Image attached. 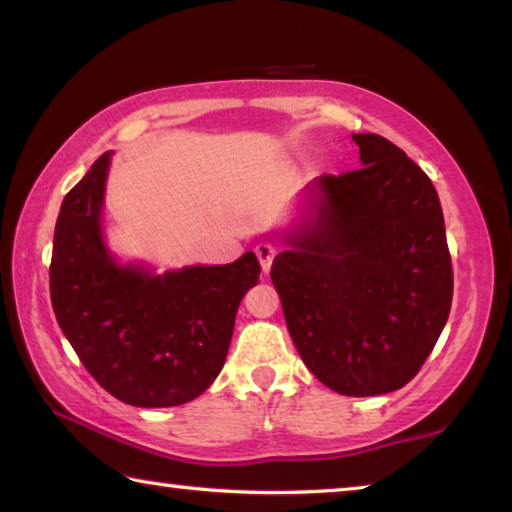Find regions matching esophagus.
Wrapping results in <instances>:
<instances>
[{
    "instance_id": "obj_1",
    "label": "esophagus",
    "mask_w": 512,
    "mask_h": 512,
    "mask_svg": "<svg viewBox=\"0 0 512 512\" xmlns=\"http://www.w3.org/2000/svg\"><path fill=\"white\" fill-rule=\"evenodd\" d=\"M255 255L259 259V264H262V271L264 273L271 271V264H273V259H275V246L262 241V244L255 246Z\"/></svg>"
}]
</instances>
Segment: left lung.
I'll list each match as a JSON object with an SVG mask.
<instances>
[{
    "label": "left lung",
    "mask_w": 512,
    "mask_h": 512,
    "mask_svg": "<svg viewBox=\"0 0 512 512\" xmlns=\"http://www.w3.org/2000/svg\"><path fill=\"white\" fill-rule=\"evenodd\" d=\"M361 169L320 176L273 237L271 280L305 366L327 388L384 395L418 375L452 307L436 187L402 149L352 135Z\"/></svg>",
    "instance_id": "8db88e82"
}]
</instances>
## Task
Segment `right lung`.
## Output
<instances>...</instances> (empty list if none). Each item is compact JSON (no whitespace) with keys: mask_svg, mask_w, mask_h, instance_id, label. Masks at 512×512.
I'll return each instance as SVG.
<instances>
[{"mask_svg":"<svg viewBox=\"0 0 512 512\" xmlns=\"http://www.w3.org/2000/svg\"><path fill=\"white\" fill-rule=\"evenodd\" d=\"M112 151L65 196L49 268L51 307L90 375L140 409L196 400L228 357L241 298L259 282L253 250L232 264L158 273L121 262L103 232Z\"/></svg>","mask_w":512,"mask_h":512,"instance_id":"add662e5","label":"right lung"}]
</instances>
